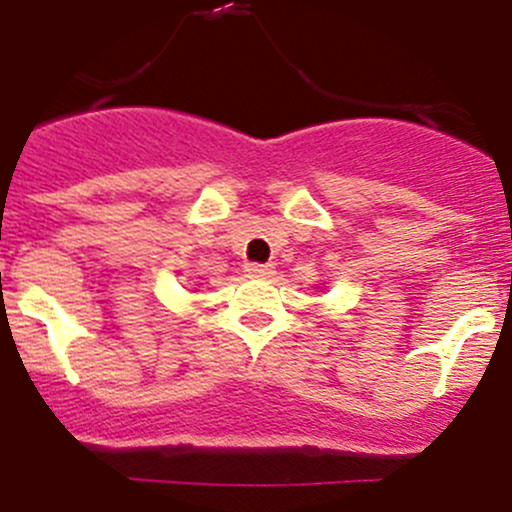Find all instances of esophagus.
<instances>
[{
    "mask_svg": "<svg viewBox=\"0 0 512 512\" xmlns=\"http://www.w3.org/2000/svg\"><path fill=\"white\" fill-rule=\"evenodd\" d=\"M245 272H247V278H270V275H275V267L260 265V262H247Z\"/></svg>",
    "mask_w": 512,
    "mask_h": 512,
    "instance_id": "1",
    "label": "esophagus"
}]
</instances>
